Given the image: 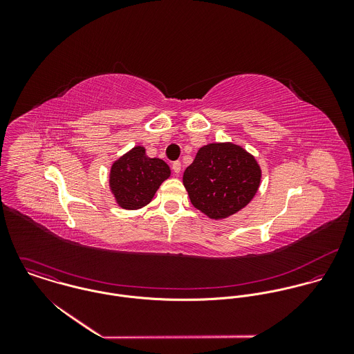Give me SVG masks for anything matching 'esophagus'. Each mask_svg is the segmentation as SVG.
I'll return each mask as SVG.
<instances>
[{
  "label": "esophagus",
  "instance_id": "esophagus-1",
  "mask_svg": "<svg viewBox=\"0 0 354 354\" xmlns=\"http://www.w3.org/2000/svg\"><path fill=\"white\" fill-rule=\"evenodd\" d=\"M171 169H173V171H174L176 174H178V173L181 171V162H180V160H176V162H173V165H171Z\"/></svg>",
  "mask_w": 354,
  "mask_h": 354
}]
</instances>
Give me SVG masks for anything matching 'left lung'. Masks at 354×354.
<instances>
[{"mask_svg": "<svg viewBox=\"0 0 354 354\" xmlns=\"http://www.w3.org/2000/svg\"><path fill=\"white\" fill-rule=\"evenodd\" d=\"M260 180L261 169L252 153L230 142L201 147L183 176L194 207L215 221L248 205Z\"/></svg>", "mask_w": 354, "mask_h": 354, "instance_id": "obj_1", "label": "left lung"}]
</instances>
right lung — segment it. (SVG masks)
Masks as SVG:
<instances>
[{
    "mask_svg": "<svg viewBox=\"0 0 354 354\" xmlns=\"http://www.w3.org/2000/svg\"><path fill=\"white\" fill-rule=\"evenodd\" d=\"M170 173L165 160L150 158L143 146H135L113 162L109 173L110 192L121 208L139 209L151 202Z\"/></svg>",
    "mask_w": 354,
    "mask_h": 354,
    "instance_id": "right-lung-1",
    "label": "right lung"
}]
</instances>
